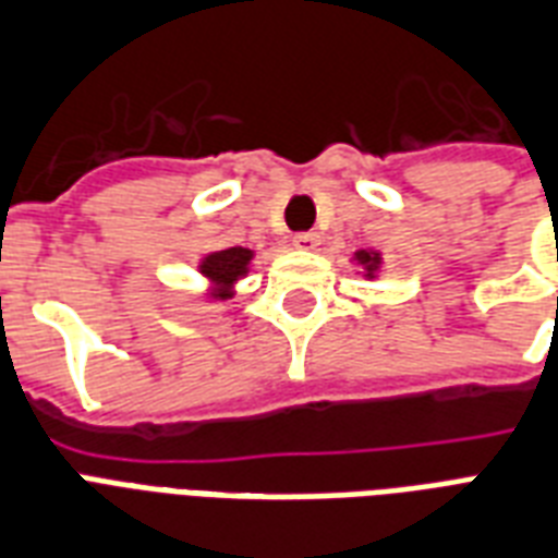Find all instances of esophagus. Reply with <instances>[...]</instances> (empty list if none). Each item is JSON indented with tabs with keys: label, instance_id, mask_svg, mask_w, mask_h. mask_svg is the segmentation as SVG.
Wrapping results in <instances>:
<instances>
[{
	"label": "esophagus",
	"instance_id": "obj_1",
	"mask_svg": "<svg viewBox=\"0 0 558 558\" xmlns=\"http://www.w3.org/2000/svg\"><path fill=\"white\" fill-rule=\"evenodd\" d=\"M293 247H296V250H317L319 247V235H317V232H300V235H293Z\"/></svg>",
	"mask_w": 558,
	"mask_h": 558
}]
</instances>
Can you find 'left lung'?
<instances>
[{
  "label": "left lung",
  "mask_w": 558,
  "mask_h": 558,
  "mask_svg": "<svg viewBox=\"0 0 558 558\" xmlns=\"http://www.w3.org/2000/svg\"><path fill=\"white\" fill-rule=\"evenodd\" d=\"M352 262L361 267V276L369 279V282L378 279V274H381V267H384V256L378 253V250H357L355 256H352Z\"/></svg>",
  "instance_id": "left-lung-1"
}]
</instances>
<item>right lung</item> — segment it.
I'll return each mask as SVG.
<instances>
[{"mask_svg": "<svg viewBox=\"0 0 558 558\" xmlns=\"http://www.w3.org/2000/svg\"><path fill=\"white\" fill-rule=\"evenodd\" d=\"M256 258V250L250 247H227L206 253L197 262V274L203 276V300L206 302H223L230 300L239 282L250 274Z\"/></svg>", "mask_w": 558, "mask_h": 558, "instance_id": "right-lung-1", "label": "right lung"}]
</instances>
